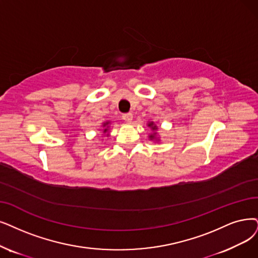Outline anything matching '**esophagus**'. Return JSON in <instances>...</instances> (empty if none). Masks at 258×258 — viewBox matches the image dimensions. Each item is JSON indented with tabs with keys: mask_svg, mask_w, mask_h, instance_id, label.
Instances as JSON below:
<instances>
[{
	"mask_svg": "<svg viewBox=\"0 0 258 258\" xmlns=\"http://www.w3.org/2000/svg\"><path fill=\"white\" fill-rule=\"evenodd\" d=\"M132 118H133V115L131 114V113H125V114H122V119L126 122H131Z\"/></svg>",
	"mask_w": 258,
	"mask_h": 258,
	"instance_id": "obj_1",
	"label": "esophagus"
}]
</instances>
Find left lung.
Segmentation results:
<instances>
[{"mask_svg": "<svg viewBox=\"0 0 258 258\" xmlns=\"http://www.w3.org/2000/svg\"><path fill=\"white\" fill-rule=\"evenodd\" d=\"M147 126L152 130V132L150 133L149 135V140L150 141H156V142H159L160 141V138L157 136L158 133H157V130H158V126L156 125V123H154V121H149L148 123H147Z\"/></svg>", "mask_w": 258, "mask_h": 258, "instance_id": "8db88e82", "label": "left lung"}]
</instances>
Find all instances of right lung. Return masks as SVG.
Listing matches in <instances>:
<instances>
[{
    "mask_svg": "<svg viewBox=\"0 0 258 258\" xmlns=\"http://www.w3.org/2000/svg\"><path fill=\"white\" fill-rule=\"evenodd\" d=\"M110 125H111V121H110V120L104 121V122H102V125H101V127H102V129H101L102 135H105L106 133H107L106 137H109V136H110V133H109V131H110Z\"/></svg>",
    "mask_w": 258,
    "mask_h": 258,
    "instance_id": "1",
    "label": "right lung"
}]
</instances>
